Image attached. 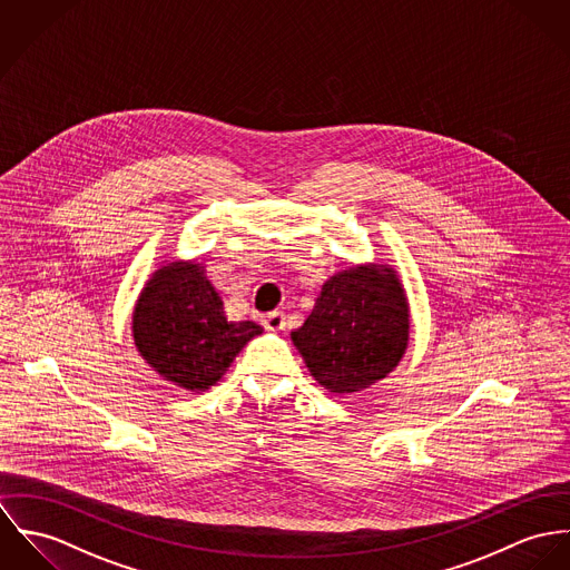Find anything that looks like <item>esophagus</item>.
<instances>
[{
    "mask_svg": "<svg viewBox=\"0 0 570 570\" xmlns=\"http://www.w3.org/2000/svg\"><path fill=\"white\" fill-rule=\"evenodd\" d=\"M262 325L266 330H271V332H277V330H282L286 325V318H284L282 313H268V315L262 316Z\"/></svg>",
    "mask_w": 570,
    "mask_h": 570,
    "instance_id": "1",
    "label": "esophagus"
}]
</instances>
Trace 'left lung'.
I'll list each match as a JSON object with an SVG mask.
<instances>
[{"mask_svg": "<svg viewBox=\"0 0 570 570\" xmlns=\"http://www.w3.org/2000/svg\"><path fill=\"white\" fill-rule=\"evenodd\" d=\"M409 299L389 264H356L332 275L306 323L291 334L311 376L347 395L386 379L409 345Z\"/></svg>", "mask_w": 570, "mask_h": 570, "instance_id": "obj_1", "label": "left lung"}]
</instances>
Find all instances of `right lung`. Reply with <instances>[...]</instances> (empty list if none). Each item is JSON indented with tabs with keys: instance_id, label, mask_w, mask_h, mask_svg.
<instances>
[{
	"instance_id": "obj_1",
	"label": "right lung",
	"mask_w": 570,
	"mask_h": 570,
	"mask_svg": "<svg viewBox=\"0 0 570 570\" xmlns=\"http://www.w3.org/2000/svg\"><path fill=\"white\" fill-rule=\"evenodd\" d=\"M262 334L254 321H227L223 299L198 262H168L144 284L132 311L139 356L168 382L207 391L240 350Z\"/></svg>"
}]
</instances>
